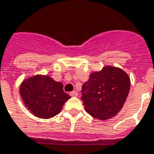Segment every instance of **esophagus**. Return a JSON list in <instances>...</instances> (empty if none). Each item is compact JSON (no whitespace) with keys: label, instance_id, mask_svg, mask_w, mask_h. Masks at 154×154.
I'll return each instance as SVG.
<instances>
[{"label":"esophagus","instance_id":"esophagus-1","mask_svg":"<svg viewBox=\"0 0 154 154\" xmlns=\"http://www.w3.org/2000/svg\"><path fill=\"white\" fill-rule=\"evenodd\" d=\"M70 95H71L72 97H77V95H78V93H77V91H72V92L70 93Z\"/></svg>","mask_w":154,"mask_h":154}]
</instances>
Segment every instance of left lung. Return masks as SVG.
Wrapping results in <instances>:
<instances>
[{
    "label": "left lung",
    "instance_id": "1",
    "mask_svg": "<svg viewBox=\"0 0 154 154\" xmlns=\"http://www.w3.org/2000/svg\"><path fill=\"white\" fill-rule=\"evenodd\" d=\"M129 76L115 66L94 72L82 85V100L85 110L99 120H107L121 110L130 91Z\"/></svg>",
    "mask_w": 154,
    "mask_h": 154
}]
</instances>
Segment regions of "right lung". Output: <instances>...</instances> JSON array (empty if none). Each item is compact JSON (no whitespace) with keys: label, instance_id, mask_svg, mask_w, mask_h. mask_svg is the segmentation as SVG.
I'll use <instances>...</instances> for the list:
<instances>
[{"label":"right lung","instance_id":"obj_1","mask_svg":"<svg viewBox=\"0 0 154 154\" xmlns=\"http://www.w3.org/2000/svg\"><path fill=\"white\" fill-rule=\"evenodd\" d=\"M19 93L25 106L35 116L50 119L58 115L71 97L63 90V84L45 75H36L21 83Z\"/></svg>","mask_w":154,"mask_h":154}]
</instances>
